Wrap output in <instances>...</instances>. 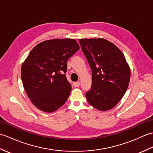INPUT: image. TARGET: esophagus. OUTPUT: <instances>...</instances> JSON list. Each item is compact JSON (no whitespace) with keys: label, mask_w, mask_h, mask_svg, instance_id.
<instances>
[{"label":"esophagus","mask_w":153,"mask_h":153,"mask_svg":"<svg viewBox=\"0 0 153 153\" xmlns=\"http://www.w3.org/2000/svg\"><path fill=\"white\" fill-rule=\"evenodd\" d=\"M74 85L76 87H78L80 85V82H74Z\"/></svg>","instance_id":"esophagus-1"}]
</instances>
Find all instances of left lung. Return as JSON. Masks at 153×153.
I'll return each instance as SVG.
<instances>
[{
	"instance_id": "1",
	"label": "left lung",
	"mask_w": 153,
	"mask_h": 153,
	"mask_svg": "<svg viewBox=\"0 0 153 153\" xmlns=\"http://www.w3.org/2000/svg\"><path fill=\"white\" fill-rule=\"evenodd\" d=\"M79 44L92 70L91 88L87 101L100 111L117 105L130 80V68L122 52L102 38L79 39Z\"/></svg>"
}]
</instances>
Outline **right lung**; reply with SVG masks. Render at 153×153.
<instances>
[{
	"instance_id": "1",
	"label": "right lung",
	"mask_w": 153,
	"mask_h": 153,
	"mask_svg": "<svg viewBox=\"0 0 153 153\" xmlns=\"http://www.w3.org/2000/svg\"><path fill=\"white\" fill-rule=\"evenodd\" d=\"M79 49L73 39L41 42L22 64L21 77L27 95L45 112L56 111L66 102L71 87L65 73L67 61Z\"/></svg>"
}]
</instances>
